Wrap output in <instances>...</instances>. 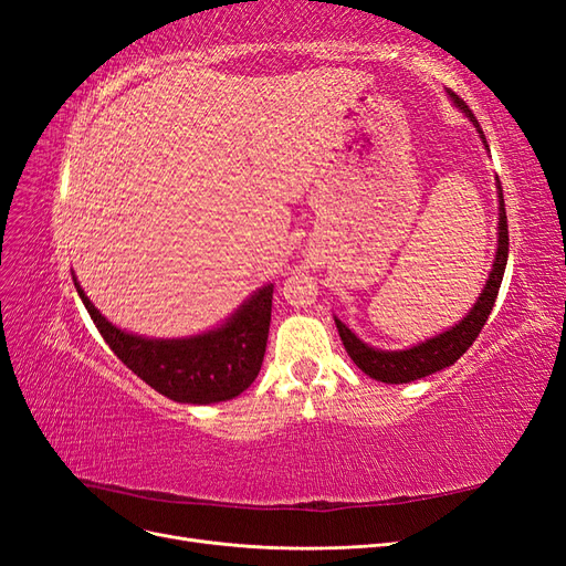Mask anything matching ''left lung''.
<instances>
[{"label": "left lung", "instance_id": "1", "mask_svg": "<svg viewBox=\"0 0 566 566\" xmlns=\"http://www.w3.org/2000/svg\"><path fill=\"white\" fill-rule=\"evenodd\" d=\"M453 104L458 108H462L472 123L476 125L479 134H482V139L486 144V136L479 127L476 117L472 115V111L465 106V101H462L458 94L449 92ZM489 148V144H486ZM499 252H495V262H493V271L486 281V287L482 297L476 300V304L472 306V312L462 318L458 325H453L451 331L441 333L432 339L422 342L418 347H410L403 352H378L368 345H364L361 339H358L345 323L335 318V325L339 331L342 337V345H345L347 354L352 356V361L361 368L366 375H370L373 380H380V382H389V385H401V382H413L420 378H427V375H432L441 368H447L451 364H455L458 358L470 349L472 342L476 339V335L482 333L484 323L493 310L495 297H499V287L503 283V273H505V264H507V250H510V238H507V214H505V200H503V188L499 181Z\"/></svg>", "mask_w": 566, "mask_h": 566}]
</instances>
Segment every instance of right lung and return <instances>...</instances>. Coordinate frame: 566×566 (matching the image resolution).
I'll return each instance as SVG.
<instances>
[{"label":"right lung","instance_id":"add662e5","mask_svg":"<svg viewBox=\"0 0 566 566\" xmlns=\"http://www.w3.org/2000/svg\"><path fill=\"white\" fill-rule=\"evenodd\" d=\"M75 287L108 347L136 378L179 403L229 401L245 391L262 368L273 285H264L221 328L188 339H148L115 328Z\"/></svg>","mask_w":566,"mask_h":566}]
</instances>
